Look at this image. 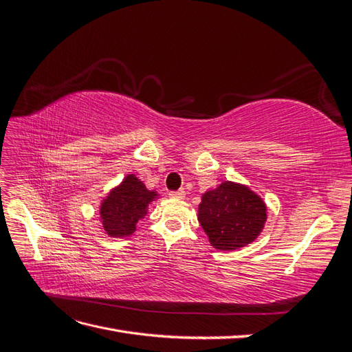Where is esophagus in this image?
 <instances>
[{"label": "esophagus", "instance_id": "1", "mask_svg": "<svg viewBox=\"0 0 352 352\" xmlns=\"http://www.w3.org/2000/svg\"><path fill=\"white\" fill-rule=\"evenodd\" d=\"M172 198H176V199H184L185 198V190L184 189H179V190H172V192L168 194Z\"/></svg>", "mask_w": 352, "mask_h": 352}]
</instances>
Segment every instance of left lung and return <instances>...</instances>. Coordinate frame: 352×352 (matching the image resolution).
<instances>
[{
  "label": "left lung",
  "instance_id": "1",
  "mask_svg": "<svg viewBox=\"0 0 352 352\" xmlns=\"http://www.w3.org/2000/svg\"><path fill=\"white\" fill-rule=\"evenodd\" d=\"M267 207L250 188L226 180L201 198L198 221L210 243L220 251H233L260 235Z\"/></svg>",
  "mask_w": 352,
  "mask_h": 352
}]
</instances>
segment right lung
<instances>
[{"label": "right lung", "instance_id": "add662e5", "mask_svg": "<svg viewBox=\"0 0 352 352\" xmlns=\"http://www.w3.org/2000/svg\"><path fill=\"white\" fill-rule=\"evenodd\" d=\"M135 175H127L114 188L100 207L102 229L109 236H129L136 230V223L146 214L148 204L157 198Z\"/></svg>", "mask_w": 352, "mask_h": 352}]
</instances>
